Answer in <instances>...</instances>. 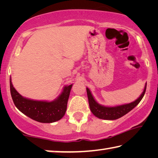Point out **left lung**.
<instances>
[{
    "mask_svg": "<svg viewBox=\"0 0 158 158\" xmlns=\"http://www.w3.org/2000/svg\"><path fill=\"white\" fill-rule=\"evenodd\" d=\"M146 90V84L143 93H141L140 97L137 100H136L131 103L126 104V105L109 107V106H105L99 105L97 102L95 100L94 98L93 97L90 90L86 88L87 95L88 98H89V103L90 111L96 117L105 120H116L123 116L124 115L130 112L140 102L141 99L143 98L144 94H145Z\"/></svg>",
    "mask_w": 158,
    "mask_h": 158,
    "instance_id": "obj_1",
    "label": "left lung"
}]
</instances>
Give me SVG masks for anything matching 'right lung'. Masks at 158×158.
Segmentation results:
<instances>
[{"mask_svg": "<svg viewBox=\"0 0 158 158\" xmlns=\"http://www.w3.org/2000/svg\"><path fill=\"white\" fill-rule=\"evenodd\" d=\"M10 85L12 100L19 110L37 122L49 123L59 121L65 115L73 84L64 87L59 97L52 102L36 101L23 98L13 87L11 79Z\"/></svg>", "mask_w": 158, "mask_h": 158, "instance_id": "1", "label": "right lung"}]
</instances>
